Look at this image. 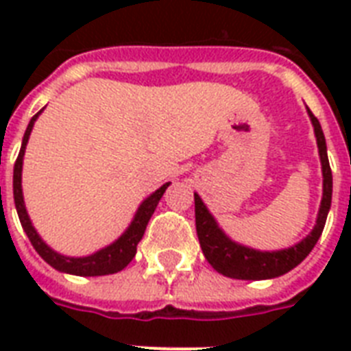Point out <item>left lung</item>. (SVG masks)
<instances>
[{
    "instance_id": "1",
    "label": "left lung",
    "mask_w": 351,
    "mask_h": 351,
    "mask_svg": "<svg viewBox=\"0 0 351 351\" xmlns=\"http://www.w3.org/2000/svg\"><path fill=\"white\" fill-rule=\"evenodd\" d=\"M308 117H310L313 131H315L319 158H321L322 165V200L313 230L300 242L277 251H261L239 244L222 231L213 215L209 213L208 206L195 193V222H197L200 247H202L204 256L208 258L209 264L224 277L240 278V280H266V278L280 277L284 273L291 271L295 266H299L300 262L310 255L317 240L321 239L324 224H326L328 211L332 208L333 178L330 162H328L326 138H324L321 123L313 117L310 109H308Z\"/></svg>"
}]
</instances>
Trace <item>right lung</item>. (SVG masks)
Segmentation results:
<instances>
[{
	"label": "right lung",
	"mask_w": 351,
	"mask_h": 351,
	"mask_svg": "<svg viewBox=\"0 0 351 351\" xmlns=\"http://www.w3.org/2000/svg\"><path fill=\"white\" fill-rule=\"evenodd\" d=\"M43 111V109H41ZM41 111L38 114L30 118L29 125H27V131L23 134V142H21V149H19L18 160L14 164V204H16V211H18L19 222H21V228L29 237L30 244L34 245V250L38 251V255L43 258V261L52 266L54 269L62 273H69V275H78V277H100V275H111V273L121 271L123 267L129 264V262L134 258L136 255V245L138 242L142 240L143 233H145V228H147L149 219L153 217L154 209L158 206L160 198L165 193V189L169 187L171 182L164 184L162 187H158L156 191L151 193L145 200H143L140 206H138L136 213H134V219L131 220V224L123 233L118 237L112 244L101 247L93 255L87 256H67L58 253L43 242L36 228L30 222V217L27 213V208H25L23 200V189H21V171H23V156L25 149H27V143H29V136L32 132V127H34V121L38 120V117L41 114Z\"/></svg>",
	"instance_id": "1"
}]
</instances>
